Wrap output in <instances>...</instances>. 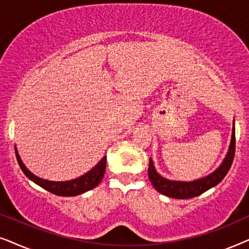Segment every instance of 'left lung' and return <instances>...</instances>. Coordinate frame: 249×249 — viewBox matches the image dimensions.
<instances>
[{
  "mask_svg": "<svg viewBox=\"0 0 249 249\" xmlns=\"http://www.w3.org/2000/svg\"><path fill=\"white\" fill-rule=\"evenodd\" d=\"M234 151H236V135H234V120L232 127V135H231L230 146L228 153L224 158L223 162L221 163L217 169L214 170L212 173L203 177L200 179L193 180V181H179V180H170L162 177L155 170L153 160L149 159L148 166V178L151 180L152 185L160 194L168 197L178 199L193 198V197L199 196L200 194L205 193L206 190L216 186L217 183L222 181V179L229 171L231 164H232Z\"/></svg>",
  "mask_w": 249,
  "mask_h": 249,
  "instance_id": "8db88e82",
  "label": "left lung"
}]
</instances>
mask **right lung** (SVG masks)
Masks as SVG:
<instances>
[{
    "label": "right lung",
    "mask_w": 249,
    "mask_h": 249,
    "mask_svg": "<svg viewBox=\"0 0 249 249\" xmlns=\"http://www.w3.org/2000/svg\"><path fill=\"white\" fill-rule=\"evenodd\" d=\"M15 149L20 168H21L22 172L25 173L27 178L32 180L33 182H35L36 185H38L42 187V188L47 190V192L52 193L54 195L57 196H77L95 188V187L102 181V179H103L105 168H107V156H104L93 169L85 173V175L80 176L79 178L68 180V181H51V180L39 178V177H37L34 175V173L30 172L29 170L26 168V165L23 164L21 159H20L19 153L17 151L16 146Z\"/></svg>",
    "instance_id": "add662e5"
}]
</instances>
